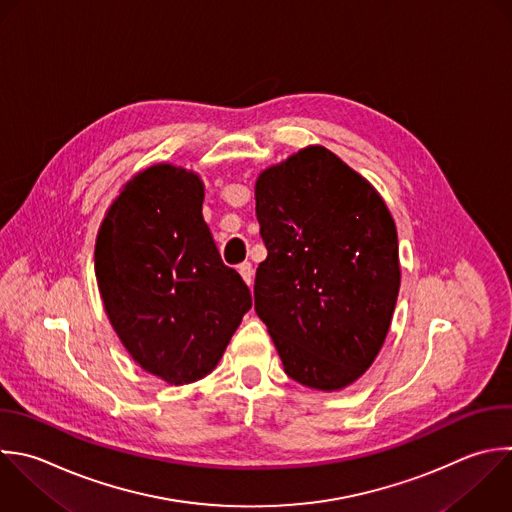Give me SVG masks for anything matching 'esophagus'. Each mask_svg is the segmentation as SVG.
<instances>
[{"label":"esophagus","mask_w":512,"mask_h":512,"mask_svg":"<svg viewBox=\"0 0 512 512\" xmlns=\"http://www.w3.org/2000/svg\"><path fill=\"white\" fill-rule=\"evenodd\" d=\"M238 272H240L242 280L250 286V284H252V280H254V268H252V264H250V262L240 264V266H238Z\"/></svg>","instance_id":"esophagus-1"}]
</instances>
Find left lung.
Returning <instances> with one entry per match:
<instances>
[{
  "instance_id": "8db88e82",
  "label": "left lung",
  "mask_w": 512,
  "mask_h": 512,
  "mask_svg": "<svg viewBox=\"0 0 512 512\" xmlns=\"http://www.w3.org/2000/svg\"><path fill=\"white\" fill-rule=\"evenodd\" d=\"M268 256L254 308L284 372L340 390L374 362L400 288L398 236L380 194L336 154L308 146L256 180Z\"/></svg>"
}]
</instances>
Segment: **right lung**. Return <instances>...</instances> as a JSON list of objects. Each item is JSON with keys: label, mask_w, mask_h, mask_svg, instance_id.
<instances>
[{"label": "right lung", "mask_w": 512, "mask_h": 512, "mask_svg": "<svg viewBox=\"0 0 512 512\" xmlns=\"http://www.w3.org/2000/svg\"><path fill=\"white\" fill-rule=\"evenodd\" d=\"M202 202L198 174L150 166L124 186L96 240V278L116 334L146 372L176 386L214 370L252 308Z\"/></svg>", "instance_id": "1"}]
</instances>
